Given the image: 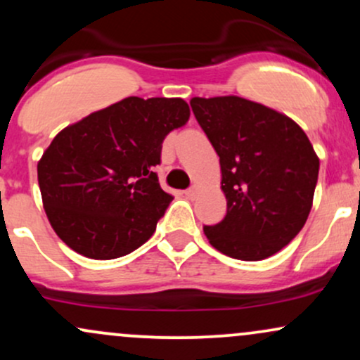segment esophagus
<instances>
[{
    "label": "esophagus",
    "mask_w": 360,
    "mask_h": 360,
    "mask_svg": "<svg viewBox=\"0 0 360 360\" xmlns=\"http://www.w3.org/2000/svg\"><path fill=\"white\" fill-rule=\"evenodd\" d=\"M184 194L188 198H194L198 194V186H193V188H189V189H186L184 191Z\"/></svg>",
    "instance_id": "34e87169"
}]
</instances>
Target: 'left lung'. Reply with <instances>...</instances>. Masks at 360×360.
<instances>
[{"label": "left lung", "mask_w": 360, "mask_h": 360, "mask_svg": "<svg viewBox=\"0 0 360 360\" xmlns=\"http://www.w3.org/2000/svg\"><path fill=\"white\" fill-rule=\"evenodd\" d=\"M191 108L221 167L226 214L203 232L217 250L262 260L286 247L311 210L320 160L301 128L238 96L193 98Z\"/></svg>", "instance_id": "8db88e82"}]
</instances>
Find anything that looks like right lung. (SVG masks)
<instances>
[{
  "instance_id": "obj_1",
  "label": "right lung",
  "mask_w": 360,
  "mask_h": 360,
  "mask_svg": "<svg viewBox=\"0 0 360 360\" xmlns=\"http://www.w3.org/2000/svg\"><path fill=\"white\" fill-rule=\"evenodd\" d=\"M188 120L181 98L130 96L64 128L37 166L45 213L60 240L98 260L146 243L172 201L154 172L162 142Z\"/></svg>"
}]
</instances>
